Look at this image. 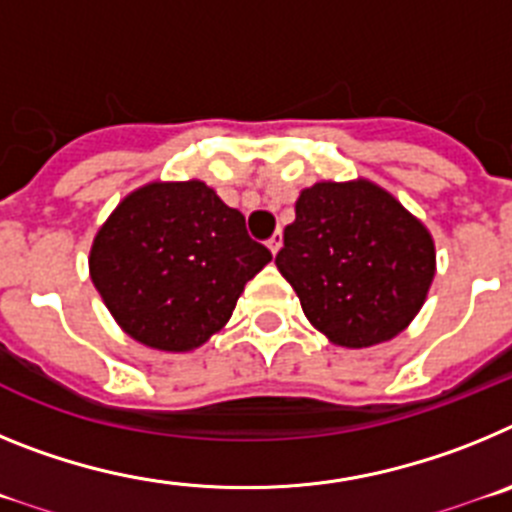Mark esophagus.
Segmentation results:
<instances>
[{"label": "esophagus", "instance_id": "34e87169", "mask_svg": "<svg viewBox=\"0 0 512 512\" xmlns=\"http://www.w3.org/2000/svg\"><path fill=\"white\" fill-rule=\"evenodd\" d=\"M282 243H284V235L277 230V233H274V235H271V238H269V251L274 253V256H277L279 248H282Z\"/></svg>", "mask_w": 512, "mask_h": 512}]
</instances>
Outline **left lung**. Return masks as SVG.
<instances>
[{"label": "left lung", "mask_w": 512, "mask_h": 512, "mask_svg": "<svg viewBox=\"0 0 512 512\" xmlns=\"http://www.w3.org/2000/svg\"><path fill=\"white\" fill-rule=\"evenodd\" d=\"M277 266L312 328L341 348H369L415 320L436 243L395 194L359 176L302 189Z\"/></svg>", "instance_id": "left-lung-1"}]
</instances>
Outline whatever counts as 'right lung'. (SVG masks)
Segmentation results:
<instances>
[{"label": "right lung", "instance_id": "add662e5", "mask_svg": "<svg viewBox=\"0 0 512 512\" xmlns=\"http://www.w3.org/2000/svg\"><path fill=\"white\" fill-rule=\"evenodd\" d=\"M271 261L246 217L200 179L148 182L122 197L97 230L89 277L122 333L166 354H187L225 328Z\"/></svg>", "mask_w": 512, "mask_h": 512}]
</instances>
